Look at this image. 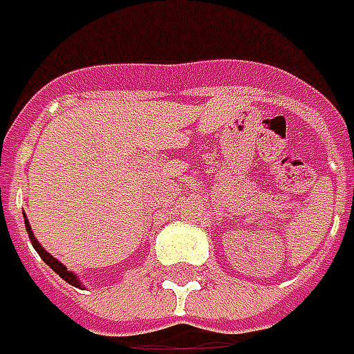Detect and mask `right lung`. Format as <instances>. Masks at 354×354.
<instances>
[{"mask_svg": "<svg viewBox=\"0 0 354 354\" xmlns=\"http://www.w3.org/2000/svg\"><path fill=\"white\" fill-rule=\"evenodd\" d=\"M24 225H26V232H28L30 242H32V245H34V250L37 252V255H39V257H41V259H44V261L47 263V265H49V267H51V269L62 278V280H66L68 284L76 286V288H82V282H80V278H77L76 274L72 272V270H66V267H64L61 261H57V259L53 257L51 253L45 252V248H41V244L37 242V238L34 236V232H32V227H30V223H28V219H26V215H24Z\"/></svg>", "mask_w": 354, "mask_h": 354, "instance_id": "add662e5", "label": "right lung"}]
</instances>
